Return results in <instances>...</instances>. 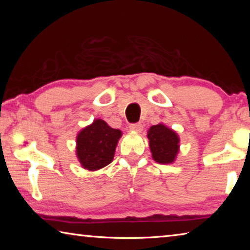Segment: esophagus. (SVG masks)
Wrapping results in <instances>:
<instances>
[{
	"label": "esophagus",
	"instance_id": "esophagus-1",
	"mask_svg": "<svg viewBox=\"0 0 250 250\" xmlns=\"http://www.w3.org/2000/svg\"><path fill=\"white\" fill-rule=\"evenodd\" d=\"M129 129L132 130V131H137V132H141L142 129H143V125L141 122H137V124H131L129 125Z\"/></svg>",
	"mask_w": 250,
	"mask_h": 250
}]
</instances>
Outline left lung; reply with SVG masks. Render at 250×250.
Wrapping results in <instances>:
<instances>
[{"instance_id":"8db88e82","label":"left lung","mask_w":250,"mask_h":250,"mask_svg":"<svg viewBox=\"0 0 250 250\" xmlns=\"http://www.w3.org/2000/svg\"><path fill=\"white\" fill-rule=\"evenodd\" d=\"M150 149L153 159L159 163H171L179 152V137L164 125H152L149 133Z\"/></svg>"}]
</instances>
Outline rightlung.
<instances>
[{"mask_svg":"<svg viewBox=\"0 0 250 250\" xmlns=\"http://www.w3.org/2000/svg\"><path fill=\"white\" fill-rule=\"evenodd\" d=\"M121 131L109 126L104 120H95L77 137V156L88 170H98L111 162Z\"/></svg>","mask_w":250,"mask_h":250,"instance_id":"obj_1","label":"right lung"}]
</instances>
